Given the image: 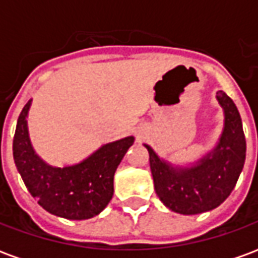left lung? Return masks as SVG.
Segmentation results:
<instances>
[{"mask_svg": "<svg viewBox=\"0 0 258 258\" xmlns=\"http://www.w3.org/2000/svg\"><path fill=\"white\" fill-rule=\"evenodd\" d=\"M217 99L225 113L224 133L216 151L198 166L173 168L145 145L156 195L179 214H199L218 207L232 192L243 168L246 140L238 107L224 91L217 92Z\"/></svg>", "mask_w": 258, "mask_h": 258, "instance_id": "1", "label": "left lung"}]
</instances>
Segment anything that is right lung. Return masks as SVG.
I'll list each match as a JSON object with an SVG mask.
<instances>
[{"label":"right lung","instance_id":"right-lung-1","mask_svg":"<svg viewBox=\"0 0 258 258\" xmlns=\"http://www.w3.org/2000/svg\"><path fill=\"white\" fill-rule=\"evenodd\" d=\"M29 101L20 112L14 137V159L26 188L51 214L68 220L98 216L113 196V177L134 137L102 146L72 167H51L37 156L27 133Z\"/></svg>","mask_w":258,"mask_h":258}]
</instances>
